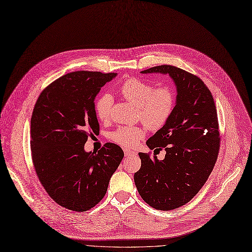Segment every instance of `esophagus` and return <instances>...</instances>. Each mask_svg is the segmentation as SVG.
I'll list each match as a JSON object with an SVG mask.
<instances>
[{"mask_svg": "<svg viewBox=\"0 0 252 252\" xmlns=\"http://www.w3.org/2000/svg\"><path fill=\"white\" fill-rule=\"evenodd\" d=\"M125 155H126V157H128V156H134V155H136V153H135V152H132V151H129V150H125Z\"/></svg>", "mask_w": 252, "mask_h": 252, "instance_id": "34e87169", "label": "esophagus"}]
</instances>
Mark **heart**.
<instances>
[{"label": "heart", "instance_id": "obj_1", "mask_svg": "<svg viewBox=\"0 0 252 252\" xmlns=\"http://www.w3.org/2000/svg\"><path fill=\"white\" fill-rule=\"evenodd\" d=\"M119 93L125 99L137 106V119L152 129H159L170 119L175 105L176 94L170 86L157 87L154 84L137 78H127L119 86ZM113 97L109 93L98 96L94 104L96 117L107 123L111 119ZM145 136L142 126H119L111 134V140L126 148H134Z\"/></svg>", "mask_w": 252, "mask_h": 252}]
</instances>
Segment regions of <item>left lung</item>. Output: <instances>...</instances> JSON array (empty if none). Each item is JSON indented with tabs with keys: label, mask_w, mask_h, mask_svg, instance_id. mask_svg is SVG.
Segmentation results:
<instances>
[{
	"label": "left lung",
	"mask_w": 252,
	"mask_h": 252,
	"mask_svg": "<svg viewBox=\"0 0 252 252\" xmlns=\"http://www.w3.org/2000/svg\"><path fill=\"white\" fill-rule=\"evenodd\" d=\"M141 72L169 74L178 95L168 123L146 142L151 150H165V159L139 153L141 167L134 181L148 206L174 210L199 192L217 161L220 134L216 105L203 81L180 67L166 64Z\"/></svg>",
	"instance_id": "obj_1"
}]
</instances>
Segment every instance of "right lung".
Masks as SVG:
<instances>
[{"label":"right lung","instance_id":"obj_1","mask_svg":"<svg viewBox=\"0 0 252 252\" xmlns=\"http://www.w3.org/2000/svg\"><path fill=\"white\" fill-rule=\"evenodd\" d=\"M115 72L73 71L45 87L31 117L32 161L37 176L59 206L86 212L104 198L125 156L106 143L97 153L84 150L88 137L99 133L94 98Z\"/></svg>","mask_w":252,"mask_h":252}]
</instances>
